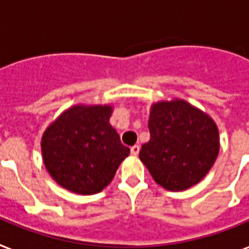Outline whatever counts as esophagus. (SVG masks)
<instances>
[{
	"label": "esophagus",
	"mask_w": 249,
	"mask_h": 249,
	"mask_svg": "<svg viewBox=\"0 0 249 249\" xmlns=\"http://www.w3.org/2000/svg\"><path fill=\"white\" fill-rule=\"evenodd\" d=\"M140 152V146L139 145H133L132 148H130V153H132V156H137Z\"/></svg>",
	"instance_id": "1"
}]
</instances>
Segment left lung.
I'll return each instance as SVG.
<instances>
[{
  "label": "left lung",
  "mask_w": 249,
  "mask_h": 249,
  "mask_svg": "<svg viewBox=\"0 0 249 249\" xmlns=\"http://www.w3.org/2000/svg\"><path fill=\"white\" fill-rule=\"evenodd\" d=\"M148 128L150 140L141 146L140 160L167 190H186L198 183L218 157L216 125L186 101L154 104Z\"/></svg>",
  "instance_id": "8db88e82"
}]
</instances>
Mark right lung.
Returning <instances> with one entry per match:
<instances>
[{
    "label": "right lung",
    "mask_w": 249,
    "mask_h": 249,
    "mask_svg": "<svg viewBox=\"0 0 249 249\" xmlns=\"http://www.w3.org/2000/svg\"><path fill=\"white\" fill-rule=\"evenodd\" d=\"M110 113L107 106L72 107L45 132L43 161L62 187L83 195L100 193L129 156L109 124Z\"/></svg>",
    "instance_id": "add662e5"
}]
</instances>
